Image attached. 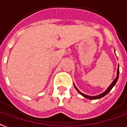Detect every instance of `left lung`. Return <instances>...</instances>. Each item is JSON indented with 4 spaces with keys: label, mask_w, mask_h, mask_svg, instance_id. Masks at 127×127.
I'll use <instances>...</instances> for the list:
<instances>
[{
    "label": "left lung",
    "mask_w": 127,
    "mask_h": 127,
    "mask_svg": "<svg viewBox=\"0 0 127 127\" xmlns=\"http://www.w3.org/2000/svg\"><path fill=\"white\" fill-rule=\"evenodd\" d=\"M118 76H119V65H118V70H117V75H116V78L114 79V80H113V82L112 83H111V85L108 87V88L106 89V90L103 92V93H101V94H99V95H96V96H90V95H85V94H84V93H81L80 91L78 90L77 89V87L75 86V85L74 84V88L76 89V91H77L78 93H80V95H82V96H83L84 97L87 98V99H100V98H102L103 97H104L105 95H106L107 94H108L110 91L111 90H112V89L114 87V85H116V82H117V80H118Z\"/></svg>",
    "instance_id": "1"
}]
</instances>
